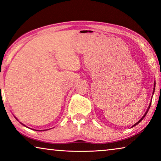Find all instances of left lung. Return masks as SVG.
Instances as JSON below:
<instances>
[{
  "instance_id": "left-lung-1",
  "label": "left lung",
  "mask_w": 161,
  "mask_h": 161,
  "mask_svg": "<svg viewBox=\"0 0 161 161\" xmlns=\"http://www.w3.org/2000/svg\"><path fill=\"white\" fill-rule=\"evenodd\" d=\"M154 87H155V84H154ZM155 92V89H154V91H153V92ZM150 105H151V103H150ZM150 105H149V108H148V109H147V111H146V113H145V114H144V116H143V117H142V119H140L139 121H138V122L137 123H136V124H135V125H133V127H135V126H136V125H137L138 124V123H140L141 122H142V120L143 119H144V118L145 117V116H146V114H147V112H148V111H149V108H150Z\"/></svg>"
}]
</instances>
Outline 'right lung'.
I'll use <instances>...</instances> for the list:
<instances>
[{"mask_svg":"<svg viewBox=\"0 0 161 161\" xmlns=\"http://www.w3.org/2000/svg\"><path fill=\"white\" fill-rule=\"evenodd\" d=\"M21 124H22V123H21ZM22 125H23V124H22Z\"/></svg>","mask_w":161,"mask_h":161,"instance_id":"right-lung-1","label":"right lung"}]
</instances>
